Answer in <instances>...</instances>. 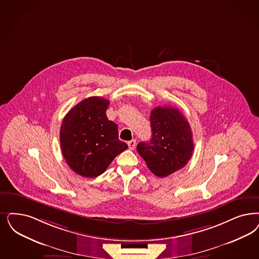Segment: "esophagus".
Returning <instances> with one entry per match:
<instances>
[{
  "label": "esophagus",
  "instance_id": "obj_1",
  "mask_svg": "<svg viewBox=\"0 0 259 259\" xmlns=\"http://www.w3.org/2000/svg\"><path fill=\"white\" fill-rule=\"evenodd\" d=\"M127 144H128V147H129L130 150H134L135 147H136V141H135V140H132V141L128 142Z\"/></svg>",
  "mask_w": 259,
  "mask_h": 259
}]
</instances>
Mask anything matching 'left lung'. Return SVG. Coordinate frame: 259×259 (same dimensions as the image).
<instances>
[{
	"instance_id": "obj_1",
	"label": "left lung",
	"mask_w": 259,
	"mask_h": 259,
	"mask_svg": "<svg viewBox=\"0 0 259 259\" xmlns=\"http://www.w3.org/2000/svg\"><path fill=\"white\" fill-rule=\"evenodd\" d=\"M152 138L137 150L148 168L158 177H166L183 168L190 160L194 143L186 116L171 106L154 108L150 115Z\"/></svg>"
}]
</instances>
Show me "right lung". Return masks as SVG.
Listing matches in <instances>:
<instances>
[{
	"mask_svg": "<svg viewBox=\"0 0 259 259\" xmlns=\"http://www.w3.org/2000/svg\"><path fill=\"white\" fill-rule=\"evenodd\" d=\"M110 102L91 97L68 112L60 128L64 159L75 173L95 178L107 169L116 156L128 148L118 140L117 125L108 119Z\"/></svg>",
	"mask_w": 259,
	"mask_h": 259,
	"instance_id": "1",
	"label": "right lung"
}]
</instances>
